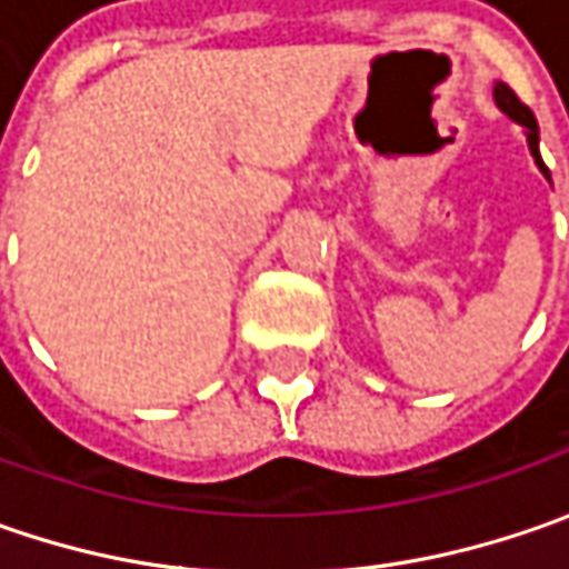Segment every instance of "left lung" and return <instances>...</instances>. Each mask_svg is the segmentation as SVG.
<instances>
[{"label": "left lung", "mask_w": 569, "mask_h": 569, "mask_svg": "<svg viewBox=\"0 0 569 569\" xmlns=\"http://www.w3.org/2000/svg\"><path fill=\"white\" fill-rule=\"evenodd\" d=\"M493 103L500 107V113H507L510 120L519 122V126L526 129V142H529V151H532V158H536L538 170L548 177V167H545V161H541V151H538V122H536V117H532V110H529L526 103H519V98H516L513 91H510L503 81H497V84H493Z\"/></svg>", "instance_id": "left-lung-1"}]
</instances>
